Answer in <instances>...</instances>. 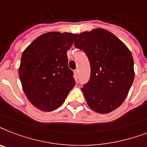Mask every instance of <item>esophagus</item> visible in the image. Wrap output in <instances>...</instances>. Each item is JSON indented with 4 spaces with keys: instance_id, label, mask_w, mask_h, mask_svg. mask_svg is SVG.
<instances>
[{
    "instance_id": "1",
    "label": "esophagus",
    "mask_w": 147,
    "mask_h": 147,
    "mask_svg": "<svg viewBox=\"0 0 147 147\" xmlns=\"http://www.w3.org/2000/svg\"><path fill=\"white\" fill-rule=\"evenodd\" d=\"M74 74H75V77L77 79V78H78V70H74Z\"/></svg>"
}]
</instances>
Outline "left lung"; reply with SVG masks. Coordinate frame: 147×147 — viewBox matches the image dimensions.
Listing matches in <instances>:
<instances>
[{
  "label": "left lung",
  "instance_id": "left-lung-1",
  "mask_svg": "<svg viewBox=\"0 0 147 147\" xmlns=\"http://www.w3.org/2000/svg\"><path fill=\"white\" fill-rule=\"evenodd\" d=\"M74 46L86 53L91 73L81 88L90 109L109 113L121 105L134 79V59L128 48L111 32L98 28L74 34Z\"/></svg>",
  "mask_w": 147,
  "mask_h": 147
}]
</instances>
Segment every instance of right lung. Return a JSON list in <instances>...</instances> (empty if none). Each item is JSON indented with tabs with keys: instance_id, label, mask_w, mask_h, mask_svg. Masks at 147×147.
Instances as JSON below:
<instances>
[{
	"instance_id": "add662e5",
	"label": "right lung",
	"mask_w": 147,
	"mask_h": 147,
	"mask_svg": "<svg viewBox=\"0 0 147 147\" xmlns=\"http://www.w3.org/2000/svg\"><path fill=\"white\" fill-rule=\"evenodd\" d=\"M74 34L50 32L36 38L22 54L19 76L30 102L43 111L63 104L75 86L67 51Z\"/></svg>"
}]
</instances>
